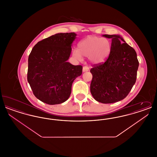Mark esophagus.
<instances>
[{"label":"esophagus","mask_w":157,"mask_h":157,"mask_svg":"<svg viewBox=\"0 0 157 157\" xmlns=\"http://www.w3.org/2000/svg\"><path fill=\"white\" fill-rule=\"evenodd\" d=\"M82 71H83V72H87V71H89V67H83V69H82Z\"/></svg>","instance_id":"obj_1"}]
</instances>
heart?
<instances>
[{"label":"heart","mask_w":157,"mask_h":157,"mask_svg":"<svg viewBox=\"0 0 157 157\" xmlns=\"http://www.w3.org/2000/svg\"><path fill=\"white\" fill-rule=\"evenodd\" d=\"M111 51V42L106 37L89 36L79 44V50L75 49L72 55L75 59H82V56L88 58L90 63L100 65L108 58Z\"/></svg>","instance_id":"obj_1"}]
</instances>
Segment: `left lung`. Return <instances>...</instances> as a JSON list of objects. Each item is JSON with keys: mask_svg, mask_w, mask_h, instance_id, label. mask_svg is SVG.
<instances>
[{"mask_svg": "<svg viewBox=\"0 0 157 157\" xmlns=\"http://www.w3.org/2000/svg\"><path fill=\"white\" fill-rule=\"evenodd\" d=\"M111 39V51L104 63L90 72L92 95L98 102L111 104L124 99L136 79L139 62L134 48L120 35H103Z\"/></svg>", "mask_w": 157, "mask_h": 157, "instance_id": "8db88e82", "label": "left lung"}]
</instances>
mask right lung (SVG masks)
<instances>
[{
	"instance_id": "1",
	"label": "right lung",
	"mask_w": 157,
	"mask_h": 157,
	"mask_svg": "<svg viewBox=\"0 0 157 157\" xmlns=\"http://www.w3.org/2000/svg\"><path fill=\"white\" fill-rule=\"evenodd\" d=\"M76 34L59 33L38 42L28 58V81L35 96L49 105L62 104L71 94L81 65L67 62Z\"/></svg>"
}]
</instances>
